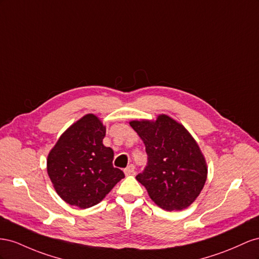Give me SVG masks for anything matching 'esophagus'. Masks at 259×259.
Masks as SVG:
<instances>
[{
  "instance_id": "1",
  "label": "esophagus",
  "mask_w": 259,
  "mask_h": 259,
  "mask_svg": "<svg viewBox=\"0 0 259 259\" xmlns=\"http://www.w3.org/2000/svg\"><path fill=\"white\" fill-rule=\"evenodd\" d=\"M124 175L125 176H130V175H132L135 172V166L134 165H129L127 168L124 169Z\"/></svg>"
}]
</instances>
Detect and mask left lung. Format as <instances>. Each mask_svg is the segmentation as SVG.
<instances>
[{
	"mask_svg": "<svg viewBox=\"0 0 259 259\" xmlns=\"http://www.w3.org/2000/svg\"><path fill=\"white\" fill-rule=\"evenodd\" d=\"M129 123L141 138L149 156L147 166L137 180L160 208L168 211L188 208L207 179V164L194 138L182 123L165 114L155 120Z\"/></svg>",
	"mask_w": 259,
	"mask_h": 259,
	"instance_id": "8db88e82",
	"label": "left lung"
}]
</instances>
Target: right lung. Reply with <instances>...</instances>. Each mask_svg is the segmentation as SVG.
<instances>
[{"label": "right lung", "mask_w": 259, "mask_h": 259, "mask_svg": "<svg viewBox=\"0 0 259 259\" xmlns=\"http://www.w3.org/2000/svg\"><path fill=\"white\" fill-rule=\"evenodd\" d=\"M106 127L94 114L73 122L48 155V175L67 204L85 209L103 201L124 178L113 166L114 151L103 144Z\"/></svg>", "instance_id": "1"}]
</instances>
